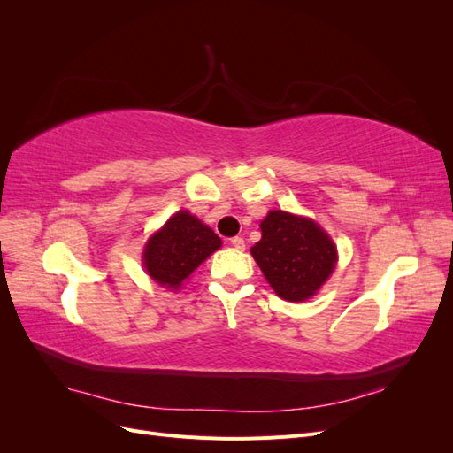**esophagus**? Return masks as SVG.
Listing matches in <instances>:
<instances>
[{
  "label": "esophagus",
  "mask_w": 453,
  "mask_h": 453,
  "mask_svg": "<svg viewBox=\"0 0 453 453\" xmlns=\"http://www.w3.org/2000/svg\"><path fill=\"white\" fill-rule=\"evenodd\" d=\"M230 245L234 250H238V251H243L245 250V242H243V238H240V236H234V238H230Z\"/></svg>",
  "instance_id": "1"
}]
</instances>
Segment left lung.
Returning <instances> with one entry per match:
<instances>
[{"mask_svg":"<svg viewBox=\"0 0 453 453\" xmlns=\"http://www.w3.org/2000/svg\"><path fill=\"white\" fill-rule=\"evenodd\" d=\"M263 238L251 255L281 298L291 303L315 295L336 265V248L318 223L285 211H270L260 223Z\"/></svg>","mask_w":453,"mask_h":453,"instance_id":"obj_1","label":"left lung"}]
</instances>
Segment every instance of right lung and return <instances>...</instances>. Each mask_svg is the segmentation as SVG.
I'll list each match as a JSON object with an SVG mask.
<instances>
[{
  "label": "right lung",
  "instance_id": "1",
  "mask_svg": "<svg viewBox=\"0 0 453 453\" xmlns=\"http://www.w3.org/2000/svg\"><path fill=\"white\" fill-rule=\"evenodd\" d=\"M221 238L188 211H177L145 245L147 273L162 287L177 289L215 250Z\"/></svg>",
  "mask_w": 453,
  "mask_h": 453
}]
</instances>
